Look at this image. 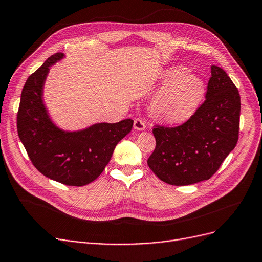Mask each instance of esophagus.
<instances>
[{
  "instance_id": "1",
  "label": "esophagus",
  "mask_w": 262,
  "mask_h": 262,
  "mask_svg": "<svg viewBox=\"0 0 262 262\" xmlns=\"http://www.w3.org/2000/svg\"><path fill=\"white\" fill-rule=\"evenodd\" d=\"M133 128L135 130H138V131H143L146 128V123H145V121L142 118H137V119L134 120Z\"/></svg>"
}]
</instances>
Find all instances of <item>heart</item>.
<instances>
[{
  "label": "heart",
  "mask_w": 262,
  "mask_h": 262,
  "mask_svg": "<svg viewBox=\"0 0 262 262\" xmlns=\"http://www.w3.org/2000/svg\"><path fill=\"white\" fill-rule=\"evenodd\" d=\"M163 81L170 82L152 101V110L160 119L180 123L189 119L204 96L202 79L184 67H173L163 74Z\"/></svg>",
  "instance_id": "obj_1"
}]
</instances>
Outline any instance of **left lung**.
<instances>
[{
    "mask_svg": "<svg viewBox=\"0 0 262 262\" xmlns=\"http://www.w3.org/2000/svg\"><path fill=\"white\" fill-rule=\"evenodd\" d=\"M205 101L192 116L174 128L157 125L150 170L170 185L206 181L216 173L238 140L241 98L227 73L212 66Z\"/></svg>",
    "mask_w": 262,
    "mask_h": 262,
    "instance_id": "1",
    "label": "left lung"
}]
</instances>
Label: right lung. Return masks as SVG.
I'll return each mask as SVG.
<instances>
[{
	"label": "right lung",
	"mask_w": 262,
	"mask_h": 262,
	"mask_svg": "<svg viewBox=\"0 0 262 262\" xmlns=\"http://www.w3.org/2000/svg\"><path fill=\"white\" fill-rule=\"evenodd\" d=\"M64 58L58 54L27 79L17 114V130L30 160L50 180L68 186H85L101 175L116 145L133 125L132 119L101 122L79 131L60 129L49 117L43 89L49 68Z\"/></svg>",
	"instance_id": "right-lung-1"
}]
</instances>
